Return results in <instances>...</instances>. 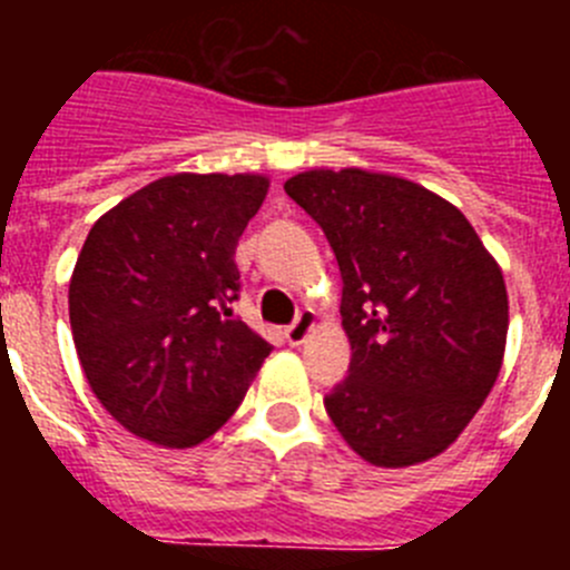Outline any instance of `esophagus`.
<instances>
[{"instance_id":"obj_1","label":"esophagus","mask_w":570,"mask_h":570,"mask_svg":"<svg viewBox=\"0 0 570 570\" xmlns=\"http://www.w3.org/2000/svg\"><path fill=\"white\" fill-rule=\"evenodd\" d=\"M314 328H316V316L311 314V311H302V314L296 316L294 325L285 331V340H288V345H302V342L308 340Z\"/></svg>"}]
</instances>
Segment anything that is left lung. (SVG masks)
<instances>
[{"mask_svg": "<svg viewBox=\"0 0 570 570\" xmlns=\"http://www.w3.org/2000/svg\"><path fill=\"white\" fill-rule=\"evenodd\" d=\"M285 194L314 216L342 271L351 374L331 422L376 468L454 445L500 376L508 291L500 262L456 205L405 176L314 168Z\"/></svg>", "mask_w": 570, "mask_h": 570, "instance_id": "obj_1", "label": "left lung"}]
</instances>
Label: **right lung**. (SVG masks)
Listing matches in <instances>:
<instances>
[{"instance_id": "1", "label": "right lung", "mask_w": 570, "mask_h": 570, "mask_svg": "<svg viewBox=\"0 0 570 570\" xmlns=\"http://www.w3.org/2000/svg\"><path fill=\"white\" fill-rule=\"evenodd\" d=\"M265 174H174L90 228L68 311L90 391L125 431L194 448L234 416L271 345L236 320V245Z\"/></svg>"}]
</instances>
